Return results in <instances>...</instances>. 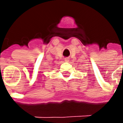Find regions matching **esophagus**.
I'll return each mask as SVG.
<instances>
[{
	"label": "esophagus",
	"instance_id": "obj_1",
	"mask_svg": "<svg viewBox=\"0 0 123 123\" xmlns=\"http://www.w3.org/2000/svg\"><path fill=\"white\" fill-rule=\"evenodd\" d=\"M69 58H68V57H66V58H64V61L65 62H68L69 61Z\"/></svg>",
	"mask_w": 123,
	"mask_h": 123
}]
</instances>
